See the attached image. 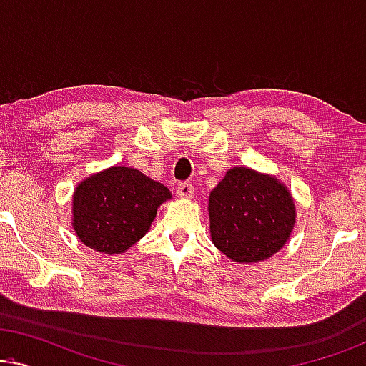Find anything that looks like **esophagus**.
Here are the masks:
<instances>
[{
    "label": "esophagus",
    "mask_w": 366,
    "mask_h": 366,
    "mask_svg": "<svg viewBox=\"0 0 366 366\" xmlns=\"http://www.w3.org/2000/svg\"><path fill=\"white\" fill-rule=\"evenodd\" d=\"M177 194H178L179 198H192L193 187L189 183H187V182L179 183L178 187H177Z\"/></svg>",
    "instance_id": "34e87169"
}]
</instances>
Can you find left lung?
Here are the masks:
<instances>
[{
  "mask_svg": "<svg viewBox=\"0 0 366 366\" xmlns=\"http://www.w3.org/2000/svg\"><path fill=\"white\" fill-rule=\"evenodd\" d=\"M209 233L237 263H258L288 242L297 212L288 188L272 174L247 167L228 169L209 193Z\"/></svg>",
  "mask_w": 366,
  "mask_h": 366,
  "instance_id": "1",
  "label": "left lung"
}]
</instances>
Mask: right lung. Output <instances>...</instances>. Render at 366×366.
<instances>
[{
  "mask_svg": "<svg viewBox=\"0 0 366 366\" xmlns=\"http://www.w3.org/2000/svg\"><path fill=\"white\" fill-rule=\"evenodd\" d=\"M172 198L164 184L129 167L94 173L73 193V228L94 252L122 254L152 227L159 204Z\"/></svg>",
  "mask_w": 366,
  "mask_h": 366,
  "instance_id": "add662e5",
  "label": "right lung"
}]
</instances>
